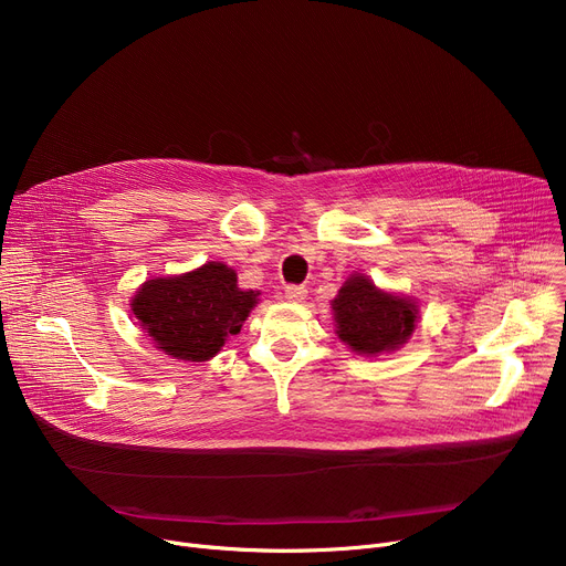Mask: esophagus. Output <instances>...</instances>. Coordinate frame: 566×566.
<instances>
[{"instance_id":"obj_1","label":"esophagus","mask_w":566,"mask_h":566,"mask_svg":"<svg viewBox=\"0 0 566 566\" xmlns=\"http://www.w3.org/2000/svg\"><path fill=\"white\" fill-rule=\"evenodd\" d=\"M284 295H286V301H291V303H303L307 298V289L298 286V284H291V286L284 289Z\"/></svg>"}]
</instances>
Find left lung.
<instances>
[{
  "mask_svg": "<svg viewBox=\"0 0 566 566\" xmlns=\"http://www.w3.org/2000/svg\"><path fill=\"white\" fill-rule=\"evenodd\" d=\"M337 337L360 355L397 350L418 325V303L380 291L367 275L355 273L333 301Z\"/></svg>",
  "mask_w": 566,
  "mask_h": 566,
  "instance_id": "left-lung-1",
  "label": "left lung"
}]
</instances>
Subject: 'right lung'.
Instances as JSON below:
<instances>
[{
  "label": "right lung",
  "instance_id": "obj_1",
  "mask_svg": "<svg viewBox=\"0 0 566 566\" xmlns=\"http://www.w3.org/2000/svg\"><path fill=\"white\" fill-rule=\"evenodd\" d=\"M256 295L238 289L233 268L208 261L184 275L146 280L130 307L156 348L176 360L206 363L229 335L241 333Z\"/></svg>",
  "mask_w": 566,
  "mask_h": 566
}]
</instances>
